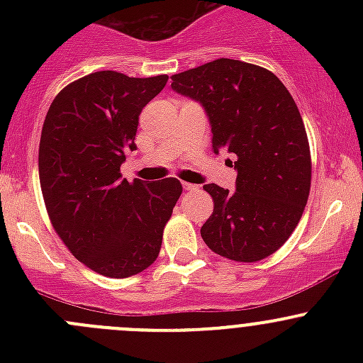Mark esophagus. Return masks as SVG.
Returning <instances> with one entry per match:
<instances>
[{
    "mask_svg": "<svg viewBox=\"0 0 363 363\" xmlns=\"http://www.w3.org/2000/svg\"><path fill=\"white\" fill-rule=\"evenodd\" d=\"M182 188H184L186 191H193V189H196V188H199V186L191 184V182H182Z\"/></svg>",
    "mask_w": 363,
    "mask_h": 363,
    "instance_id": "1",
    "label": "esophagus"
}]
</instances>
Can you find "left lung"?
Instances as JSON below:
<instances>
[{
  "label": "left lung",
  "instance_id": "8db88e82",
  "mask_svg": "<svg viewBox=\"0 0 363 363\" xmlns=\"http://www.w3.org/2000/svg\"><path fill=\"white\" fill-rule=\"evenodd\" d=\"M172 80L207 111L214 152L237 156L235 191L203 186L214 202L203 242L233 262L267 258L290 239L311 191L309 140L295 100L270 69L226 57Z\"/></svg>",
  "mask_w": 363,
  "mask_h": 363
}]
</instances>
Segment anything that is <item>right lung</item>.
Masks as SVG:
<instances>
[{
    "mask_svg": "<svg viewBox=\"0 0 363 363\" xmlns=\"http://www.w3.org/2000/svg\"><path fill=\"white\" fill-rule=\"evenodd\" d=\"M167 80L94 72L63 87L43 121L38 172L47 214L69 252L105 277H131L156 262L182 193L175 177L121 179V163L137 149L138 116Z\"/></svg>",
    "mask_w": 363,
    "mask_h": 363,
    "instance_id": "obj_1",
    "label": "right lung"
}]
</instances>
